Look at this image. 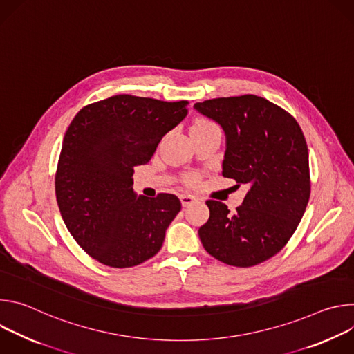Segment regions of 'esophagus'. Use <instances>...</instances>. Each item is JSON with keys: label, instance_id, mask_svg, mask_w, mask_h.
<instances>
[{"label": "esophagus", "instance_id": "esophagus-1", "mask_svg": "<svg viewBox=\"0 0 354 354\" xmlns=\"http://www.w3.org/2000/svg\"><path fill=\"white\" fill-rule=\"evenodd\" d=\"M180 201H182V206L183 207H187V206L196 203L197 198L194 196H192V194H180Z\"/></svg>", "mask_w": 354, "mask_h": 354}]
</instances>
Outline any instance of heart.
Wrapping results in <instances>:
<instances>
[{
    "mask_svg": "<svg viewBox=\"0 0 354 354\" xmlns=\"http://www.w3.org/2000/svg\"><path fill=\"white\" fill-rule=\"evenodd\" d=\"M207 127H217V126H216L213 122L206 120V119H197V120L193 123V126H192V129H207ZM198 180H200V176H198L197 174H186L185 178H183V182H185L186 185H189V186L197 185Z\"/></svg>",
    "mask_w": 354,
    "mask_h": 354,
    "instance_id": "b5f03b06",
    "label": "heart"
}]
</instances>
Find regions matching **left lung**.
Segmentation results:
<instances>
[{
	"label": "left lung",
	"instance_id": "8db88e82",
	"mask_svg": "<svg viewBox=\"0 0 354 354\" xmlns=\"http://www.w3.org/2000/svg\"><path fill=\"white\" fill-rule=\"evenodd\" d=\"M227 137L223 176L249 190L236 207L207 200L209 221L198 228L205 249L220 262L257 266L286 246L307 209L311 178L308 147L297 120L257 95L194 104Z\"/></svg>",
	"mask_w": 354,
	"mask_h": 354
}]
</instances>
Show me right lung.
<instances>
[{"label": "right lung", "mask_w": 354, "mask_h": 354, "mask_svg": "<svg viewBox=\"0 0 354 354\" xmlns=\"http://www.w3.org/2000/svg\"><path fill=\"white\" fill-rule=\"evenodd\" d=\"M187 105L115 95L84 106L70 123L55 178L57 205L73 238L99 263L133 268L160 252L182 205L169 193L137 197L131 176Z\"/></svg>", "instance_id": "add662e5"}]
</instances>
